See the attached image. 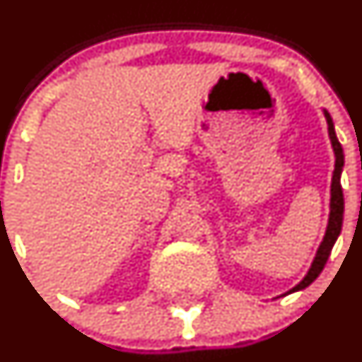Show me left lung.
Returning a JSON list of instances; mask_svg holds the SVG:
<instances>
[{
	"mask_svg": "<svg viewBox=\"0 0 362 362\" xmlns=\"http://www.w3.org/2000/svg\"><path fill=\"white\" fill-rule=\"evenodd\" d=\"M325 114L326 124H328V136L329 141H332L333 146V153H335V170H333L332 176V192H329V216H328V226H326V233L322 236V242L320 247H317L316 257H314L313 264H310L309 271L307 274L302 278V281L298 285H295L293 288L286 291L283 295L293 293V291L304 290L317 276L321 274L322 267H325L326 260H328L329 254H332V248L335 245L338 235L341 231V223H344V192H341V185H340V176H341V169H344V150H341L340 141H338L337 133H335V126H333L332 115L328 114V110H322Z\"/></svg>",
	"mask_w": 362,
	"mask_h": 362,
	"instance_id": "left-lung-1",
	"label": "left lung"
}]
</instances>
